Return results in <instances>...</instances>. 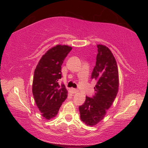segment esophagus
I'll use <instances>...</instances> for the list:
<instances>
[{
  "mask_svg": "<svg viewBox=\"0 0 148 148\" xmlns=\"http://www.w3.org/2000/svg\"><path fill=\"white\" fill-rule=\"evenodd\" d=\"M71 91L72 93H76V92H78V90H77V89H75V88L71 89Z\"/></svg>",
  "mask_w": 148,
  "mask_h": 148,
  "instance_id": "34e87169",
  "label": "esophagus"
}]
</instances>
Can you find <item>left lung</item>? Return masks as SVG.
<instances>
[{"mask_svg":"<svg viewBox=\"0 0 148 148\" xmlns=\"http://www.w3.org/2000/svg\"><path fill=\"white\" fill-rule=\"evenodd\" d=\"M96 64L91 78L97 80L95 94L86 97V101L79 106L80 119L89 126H94L104 118L112 106L119 87L117 62L111 51L103 45H97Z\"/></svg>","mask_w":148,"mask_h":148,"instance_id":"8db88e82","label":"left lung"}]
</instances>
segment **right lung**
Returning <instances> with one entry per match:
<instances>
[{
    "mask_svg": "<svg viewBox=\"0 0 148 148\" xmlns=\"http://www.w3.org/2000/svg\"><path fill=\"white\" fill-rule=\"evenodd\" d=\"M71 50V47L64 45L52 47L42 56L34 71L32 94L42 116L46 119L56 117L67 98L65 86L59 85L58 82L62 77V64Z\"/></svg>",
    "mask_w": 148,
    "mask_h": 148,
    "instance_id": "right-lung-1",
    "label": "right lung"
}]
</instances>
